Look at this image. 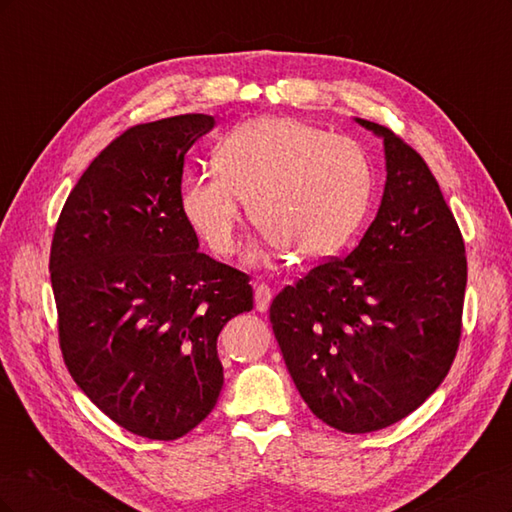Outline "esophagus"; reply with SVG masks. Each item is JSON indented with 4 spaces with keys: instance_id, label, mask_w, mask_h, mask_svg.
Masks as SVG:
<instances>
[{
    "instance_id": "34e87169",
    "label": "esophagus",
    "mask_w": 512,
    "mask_h": 512,
    "mask_svg": "<svg viewBox=\"0 0 512 512\" xmlns=\"http://www.w3.org/2000/svg\"><path fill=\"white\" fill-rule=\"evenodd\" d=\"M271 299H273L271 286L265 284V282L256 284V288H254V301H256V309H258V312H267Z\"/></svg>"
}]
</instances>
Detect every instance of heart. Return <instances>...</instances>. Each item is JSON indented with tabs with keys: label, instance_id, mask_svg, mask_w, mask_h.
<instances>
[{
	"label": "heart",
	"instance_id": "obj_1",
	"mask_svg": "<svg viewBox=\"0 0 512 512\" xmlns=\"http://www.w3.org/2000/svg\"><path fill=\"white\" fill-rule=\"evenodd\" d=\"M213 164L185 179L181 207L218 256L237 250L243 203L271 247L299 260L329 256L359 228L374 190L359 143L288 117L243 123L215 147Z\"/></svg>",
	"mask_w": 512,
	"mask_h": 512
}]
</instances>
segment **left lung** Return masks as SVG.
I'll return each mask as SVG.
<instances>
[{
    "label": "left lung",
    "instance_id": "8db88e82",
    "mask_svg": "<svg viewBox=\"0 0 512 512\" xmlns=\"http://www.w3.org/2000/svg\"><path fill=\"white\" fill-rule=\"evenodd\" d=\"M386 183L359 245L320 262L271 303L269 318L301 397L344 433L389 427L438 389L459 348L466 245L436 177L389 128Z\"/></svg>",
    "mask_w": 512,
    "mask_h": 512
}]
</instances>
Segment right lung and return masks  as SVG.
Masks as SVG:
<instances>
[{
    "mask_svg": "<svg viewBox=\"0 0 512 512\" xmlns=\"http://www.w3.org/2000/svg\"><path fill=\"white\" fill-rule=\"evenodd\" d=\"M211 115L141 123L74 185L55 226L59 346L81 391L123 429L177 440L218 404V335L254 307L250 277L198 252L183 158Z\"/></svg>",
    "mask_w": 512,
    "mask_h": 512,
    "instance_id": "1",
    "label": "right lung"
}]
</instances>
